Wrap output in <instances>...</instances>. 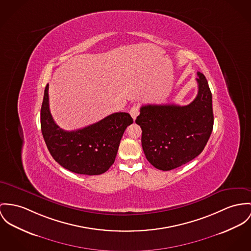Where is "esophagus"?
<instances>
[{
  "label": "esophagus",
  "instance_id": "1",
  "mask_svg": "<svg viewBox=\"0 0 251 251\" xmlns=\"http://www.w3.org/2000/svg\"><path fill=\"white\" fill-rule=\"evenodd\" d=\"M130 115L131 116L133 117V119L135 120V118H136V116L139 115V106L138 105H134L132 108H131V110H130Z\"/></svg>",
  "mask_w": 251,
  "mask_h": 251
}]
</instances>
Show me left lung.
<instances>
[{
  "instance_id": "8db88e82",
  "label": "left lung",
  "mask_w": 251,
  "mask_h": 251,
  "mask_svg": "<svg viewBox=\"0 0 251 251\" xmlns=\"http://www.w3.org/2000/svg\"><path fill=\"white\" fill-rule=\"evenodd\" d=\"M197 75L199 91L190 104L145 105L135 119L142 130L143 152L156 169L169 171L189 162L212 133V94L205 76Z\"/></svg>"
}]
</instances>
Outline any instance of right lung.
Instances as JSON below:
<instances>
[{
    "label": "right lung",
    "mask_w": 251,
    "mask_h": 251,
    "mask_svg": "<svg viewBox=\"0 0 251 251\" xmlns=\"http://www.w3.org/2000/svg\"><path fill=\"white\" fill-rule=\"evenodd\" d=\"M133 123L128 113H115L95 124L65 131L54 122L49 104V84L41 107V130L47 147L58 163L74 173L100 175L115 162L121 137Z\"/></svg>",
    "instance_id": "add662e5"
}]
</instances>
